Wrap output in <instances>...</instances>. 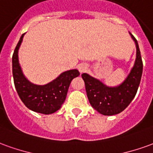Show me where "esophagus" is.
Here are the masks:
<instances>
[{
  "label": "esophagus",
  "mask_w": 153,
  "mask_h": 153,
  "mask_svg": "<svg viewBox=\"0 0 153 153\" xmlns=\"http://www.w3.org/2000/svg\"><path fill=\"white\" fill-rule=\"evenodd\" d=\"M78 69L79 70L80 73H83L84 71H86L88 69V66L85 64H80L78 66Z\"/></svg>",
  "instance_id": "obj_1"
}]
</instances>
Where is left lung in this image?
Masks as SVG:
<instances>
[{"instance_id":"left-lung-1","label":"left lung","mask_w":153,"mask_h":153,"mask_svg":"<svg viewBox=\"0 0 153 153\" xmlns=\"http://www.w3.org/2000/svg\"><path fill=\"white\" fill-rule=\"evenodd\" d=\"M136 45V59L128 77L121 84L109 87L88 74H82L88 99L99 114L111 116L120 114L134 99L143 74V61L135 37L129 33Z\"/></svg>"}]
</instances>
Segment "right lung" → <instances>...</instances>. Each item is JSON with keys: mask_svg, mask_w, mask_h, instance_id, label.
Instances as JSON below:
<instances>
[{"mask_svg": "<svg viewBox=\"0 0 153 153\" xmlns=\"http://www.w3.org/2000/svg\"><path fill=\"white\" fill-rule=\"evenodd\" d=\"M24 36L25 34L21 36L12 56V73L17 94L29 109L39 114H53L61 108L69 84L73 79L79 75V72L78 69L65 71L55 79L44 85L31 83L24 75L18 58V51Z\"/></svg>", "mask_w": 153, "mask_h": 153, "instance_id": "obj_1", "label": "right lung"}]
</instances>
